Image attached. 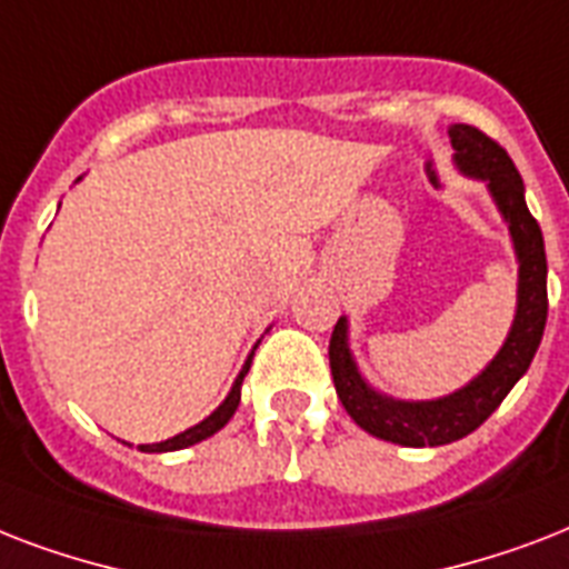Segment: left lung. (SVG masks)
Masks as SVG:
<instances>
[{
	"mask_svg": "<svg viewBox=\"0 0 569 569\" xmlns=\"http://www.w3.org/2000/svg\"><path fill=\"white\" fill-rule=\"evenodd\" d=\"M449 138L455 150L451 162L463 177L485 182L502 221L508 223L517 257V310L502 348L476 378L449 396L410 401L387 396L363 378L348 342V316H339L330 337V375L348 416L378 440L410 449L446 446L476 431L502 405L513 383L529 372L547 328V250L543 232L526 206L520 171L513 168L511 156L481 129L451 123Z\"/></svg>",
	"mask_w": 569,
	"mask_h": 569,
	"instance_id": "obj_1",
	"label": "left lung"
}]
</instances>
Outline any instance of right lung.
Segmentation results:
<instances>
[{
  "label": "right lung",
  "mask_w": 569,
  "mask_h": 569,
  "mask_svg": "<svg viewBox=\"0 0 569 569\" xmlns=\"http://www.w3.org/2000/svg\"><path fill=\"white\" fill-rule=\"evenodd\" d=\"M61 206V203H58ZM259 346V342H257ZM257 346H253V351H257ZM253 351L248 355V360H244V366H241V372L236 375V380H232L230 392H227V398H223L221 405L214 407L212 413L206 416L203 422L191 425V428H186L182 433H177V437H171V440H162V442H150V446H141V451H177V449H189V446H194V442L206 440V437H212V433H218L223 428V425L230 422L232 413H236V407H239L241 401V380H244V375H248L250 369V360H253Z\"/></svg>",
  "instance_id": "right-lung-1"
}]
</instances>
